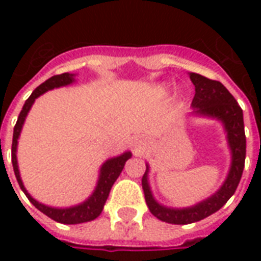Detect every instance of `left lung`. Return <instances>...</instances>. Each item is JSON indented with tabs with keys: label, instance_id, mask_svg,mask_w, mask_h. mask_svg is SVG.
I'll use <instances>...</instances> for the list:
<instances>
[{
	"label": "left lung",
	"instance_id": "1",
	"mask_svg": "<svg viewBox=\"0 0 261 261\" xmlns=\"http://www.w3.org/2000/svg\"><path fill=\"white\" fill-rule=\"evenodd\" d=\"M190 80L196 88V95L193 97L192 106L194 113L201 116H210L221 120L228 134L230 152H232V165L226 180L218 192L213 196L189 208H168L155 201L149 185H148V166L142 176V190L149 211L156 218L175 225L193 224L197 221L207 218L208 215L217 213L219 208L230 197L233 196L236 187L241 181L245 158H246V136L243 125V112L238 105L235 97L221 82L208 80L196 72H190Z\"/></svg>",
	"mask_w": 261,
	"mask_h": 261
}]
</instances>
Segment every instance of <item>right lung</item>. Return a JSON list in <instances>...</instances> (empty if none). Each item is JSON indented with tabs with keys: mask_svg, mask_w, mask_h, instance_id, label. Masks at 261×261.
<instances>
[{
	"mask_svg": "<svg viewBox=\"0 0 261 261\" xmlns=\"http://www.w3.org/2000/svg\"><path fill=\"white\" fill-rule=\"evenodd\" d=\"M71 82H74V75L68 74V72H64V74L54 75L51 78H48L46 82H43L42 85H39L32 92V95L28 97V100L23 105V108L20 110L19 117H18V121L14 127V138H12V166H14L15 176H16V180L19 183L22 192L25 193L26 197L29 198V201L37 208L40 210L43 214H46L48 218L54 219L57 222H61V224H82V222H88V221H92V219L97 218L100 213H102L103 205L108 200L109 193H110V189L113 186V183L117 180V177L121 173V170L124 168V164L131 158V152H124L120 156H116V158H112L106 161L105 164L102 165L100 168V175H99V180H97V186L95 189V192L92 194L86 201H84L82 204H78V205H74V207L69 208H53L48 207V205H44V204H40L39 201H36L33 197L26 192L23 183L20 180L19 176V169H18V161H16V145H18V138H19L20 130H22V125H23V121H25L26 116H28V112L31 110L32 105L35 102V99L39 97L40 95H43L44 92L50 91V89H54V88H60V86L69 85Z\"/></svg>",
	"mask_w": 261,
	"mask_h": 261,
	"instance_id": "1",
	"label": "right lung"
}]
</instances>
